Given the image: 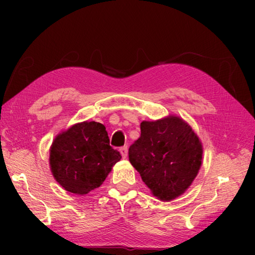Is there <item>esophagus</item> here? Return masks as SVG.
<instances>
[{
    "label": "esophagus",
    "instance_id": "1",
    "mask_svg": "<svg viewBox=\"0 0 255 255\" xmlns=\"http://www.w3.org/2000/svg\"><path fill=\"white\" fill-rule=\"evenodd\" d=\"M123 155H124L125 157L127 156V147H124V148H123Z\"/></svg>",
    "mask_w": 255,
    "mask_h": 255
}]
</instances>
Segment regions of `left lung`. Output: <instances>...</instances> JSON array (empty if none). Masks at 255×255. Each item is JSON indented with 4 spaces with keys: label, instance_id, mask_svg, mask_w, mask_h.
Listing matches in <instances>:
<instances>
[{
    "label": "left lung",
    "instance_id": "obj_1",
    "mask_svg": "<svg viewBox=\"0 0 255 255\" xmlns=\"http://www.w3.org/2000/svg\"><path fill=\"white\" fill-rule=\"evenodd\" d=\"M111 145L106 127L97 122L76 124L58 133L49 155L54 178L66 191L76 195L99 188L122 159Z\"/></svg>",
    "mask_w": 255,
    "mask_h": 255
}]
</instances>
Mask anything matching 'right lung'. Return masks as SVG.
<instances>
[{
  "instance_id": "add662e5",
  "label": "right lung",
  "mask_w": 255,
  "mask_h": 255,
  "mask_svg": "<svg viewBox=\"0 0 255 255\" xmlns=\"http://www.w3.org/2000/svg\"><path fill=\"white\" fill-rule=\"evenodd\" d=\"M129 161L159 200L187 190L199 172L202 146L191 127L178 117L143 122L140 137L129 147Z\"/></svg>"
}]
</instances>
